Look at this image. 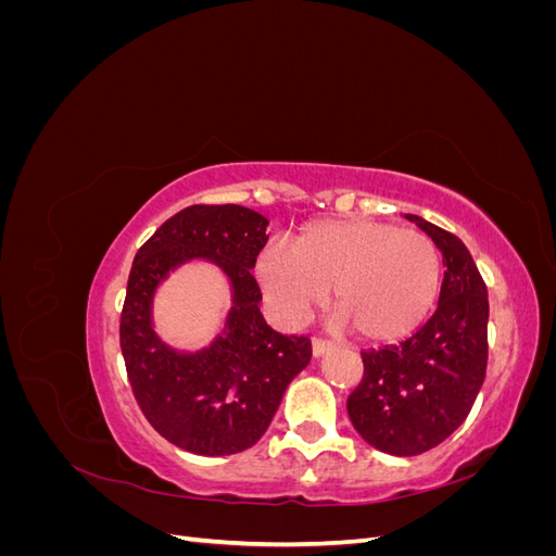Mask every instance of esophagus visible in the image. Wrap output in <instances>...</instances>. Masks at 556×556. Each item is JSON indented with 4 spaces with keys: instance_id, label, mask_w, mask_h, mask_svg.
Returning <instances> with one entry per match:
<instances>
[{
    "instance_id": "34e87169",
    "label": "esophagus",
    "mask_w": 556,
    "mask_h": 556,
    "mask_svg": "<svg viewBox=\"0 0 556 556\" xmlns=\"http://www.w3.org/2000/svg\"><path fill=\"white\" fill-rule=\"evenodd\" d=\"M331 348H333V343L327 341V339H323V336H315V339H313V355H315V357H323L325 352H329Z\"/></svg>"
}]
</instances>
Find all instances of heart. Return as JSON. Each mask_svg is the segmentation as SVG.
I'll return each mask as SVG.
<instances>
[{
    "label": "heart",
    "instance_id": "heart-1",
    "mask_svg": "<svg viewBox=\"0 0 556 556\" xmlns=\"http://www.w3.org/2000/svg\"><path fill=\"white\" fill-rule=\"evenodd\" d=\"M257 276L285 317L308 315L331 288L341 325H352L368 341L390 343L406 339L431 313L443 260L425 231L348 217L304 227L290 248L266 245Z\"/></svg>",
    "mask_w": 556,
    "mask_h": 556
}]
</instances>
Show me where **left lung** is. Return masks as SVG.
I'll use <instances>...</instances> for the list:
<instances>
[{"instance_id": "1", "label": "left lung", "mask_w": 556, "mask_h": 556, "mask_svg": "<svg viewBox=\"0 0 556 556\" xmlns=\"http://www.w3.org/2000/svg\"><path fill=\"white\" fill-rule=\"evenodd\" d=\"M443 252L439 308L410 339L362 352L364 376L348 396V415L380 452L413 457L457 429L486 371V285L468 248L452 231L406 215Z\"/></svg>"}]
</instances>
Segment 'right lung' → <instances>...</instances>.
I'll return each instance as SVG.
<instances>
[{"mask_svg": "<svg viewBox=\"0 0 556 556\" xmlns=\"http://www.w3.org/2000/svg\"><path fill=\"white\" fill-rule=\"evenodd\" d=\"M268 220L237 204H194L169 217L134 257L121 315V348L141 413L166 441L206 457L255 445L299 371L311 362L308 336H285L260 313L252 276ZM206 256L232 280L228 329L201 353L166 349L149 319L152 294L174 265Z\"/></svg>", "mask_w": 556, "mask_h": 556, "instance_id": "1", "label": "right lung"}]
</instances>
